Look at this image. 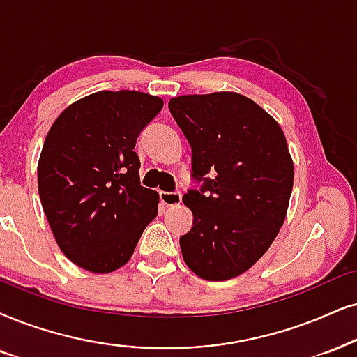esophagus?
<instances>
[{"instance_id": "esophagus-1", "label": "esophagus", "mask_w": 357, "mask_h": 357, "mask_svg": "<svg viewBox=\"0 0 357 357\" xmlns=\"http://www.w3.org/2000/svg\"><path fill=\"white\" fill-rule=\"evenodd\" d=\"M160 199L163 202L165 206H178L179 202L183 199V194L179 191H173V192H168V191H161L160 192Z\"/></svg>"}]
</instances>
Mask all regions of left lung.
<instances>
[{
	"label": "left lung",
	"instance_id": "8db88e82",
	"mask_svg": "<svg viewBox=\"0 0 357 357\" xmlns=\"http://www.w3.org/2000/svg\"><path fill=\"white\" fill-rule=\"evenodd\" d=\"M169 112L192 151L199 189L183 196L192 227L179 237L197 277L222 282L249 270L277 237L293 188V161L280 125L234 92L171 98Z\"/></svg>",
	"mask_w": 357,
	"mask_h": 357
}]
</instances>
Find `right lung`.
Wrapping results in <instances>:
<instances>
[{
  "instance_id": "1",
  "label": "right lung",
  "mask_w": 357,
  "mask_h": 357,
  "mask_svg": "<svg viewBox=\"0 0 357 357\" xmlns=\"http://www.w3.org/2000/svg\"><path fill=\"white\" fill-rule=\"evenodd\" d=\"M163 100L135 90L92 93L49 130L38 165L44 214L57 245L93 273L120 268L158 214L156 191L139 184L138 135Z\"/></svg>"
}]
</instances>
